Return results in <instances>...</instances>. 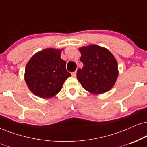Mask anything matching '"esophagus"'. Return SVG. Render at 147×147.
I'll return each mask as SVG.
<instances>
[{
	"label": "esophagus",
	"instance_id": "obj_1",
	"mask_svg": "<svg viewBox=\"0 0 147 147\" xmlns=\"http://www.w3.org/2000/svg\"><path fill=\"white\" fill-rule=\"evenodd\" d=\"M71 75H72V76H73V77H76V71L73 72V73L71 74Z\"/></svg>",
	"mask_w": 147,
	"mask_h": 147
}]
</instances>
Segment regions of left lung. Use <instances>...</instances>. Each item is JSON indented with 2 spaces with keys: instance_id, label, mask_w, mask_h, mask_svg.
Here are the masks:
<instances>
[{
  "instance_id": "obj_1",
  "label": "left lung",
  "mask_w": 147,
  "mask_h": 147,
  "mask_svg": "<svg viewBox=\"0 0 147 147\" xmlns=\"http://www.w3.org/2000/svg\"><path fill=\"white\" fill-rule=\"evenodd\" d=\"M80 61L77 78L85 90L93 94H103L113 87L119 75L117 60L108 49L96 45L79 48Z\"/></svg>"
}]
</instances>
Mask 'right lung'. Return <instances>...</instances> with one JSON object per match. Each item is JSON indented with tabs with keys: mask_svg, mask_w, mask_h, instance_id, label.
<instances>
[{
	"mask_svg": "<svg viewBox=\"0 0 147 147\" xmlns=\"http://www.w3.org/2000/svg\"><path fill=\"white\" fill-rule=\"evenodd\" d=\"M60 49L46 48L37 52L27 63L24 79L32 93L43 99L55 96L71 76Z\"/></svg>",
	"mask_w": 147,
	"mask_h": 147,
	"instance_id": "add662e5",
	"label": "right lung"
}]
</instances>
